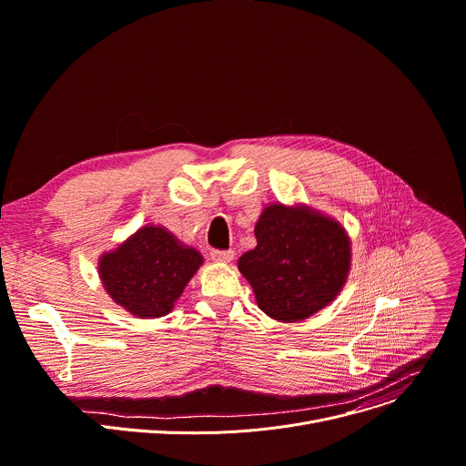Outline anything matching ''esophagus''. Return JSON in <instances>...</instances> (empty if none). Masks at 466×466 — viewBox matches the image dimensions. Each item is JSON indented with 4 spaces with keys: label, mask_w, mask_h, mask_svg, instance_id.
I'll return each instance as SVG.
<instances>
[{
    "label": "esophagus",
    "mask_w": 466,
    "mask_h": 466,
    "mask_svg": "<svg viewBox=\"0 0 466 466\" xmlns=\"http://www.w3.org/2000/svg\"><path fill=\"white\" fill-rule=\"evenodd\" d=\"M209 258L214 262H221V264H228L232 262L234 258V250H219V248H214L209 252Z\"/></svg>",
    "instance_id": "obj_1"
}]
</instances>
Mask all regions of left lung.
<instances>
[{"instance_id":"8db88e82","label":"left lung","mask_w":466,"mask_h":466,"mask_svg":"<svg viewBox=\"0 0 466 466\" xmlns=\"http://www.w3.org/2000/svg\"><path fill=\"white\" fill-rule=\"evenodd\" d=\"M257 247L238 269L269 318L293 323L327 307L342 291L351 243L340 223L307 206H268L255 227Z\"/></svg>"}]
</instances>
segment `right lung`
Segmentation results:
<instances>
[{"label":"right lung","instance_id":"right-lung-1","mask_svg":"<svg viewBox=\"0 0 466 466\" xmlns=\"http://www.w3.org/2000/svg\"><path fill=\"white\" fill-rule=\"evenodd\" d=\"M200 266L197 248L182 245L163 227L147 225L104 252L98 273L116 305L137 318H161L173 310Z\"/></svg>","mask_w":466,"mask_h":466}]
</instances>
